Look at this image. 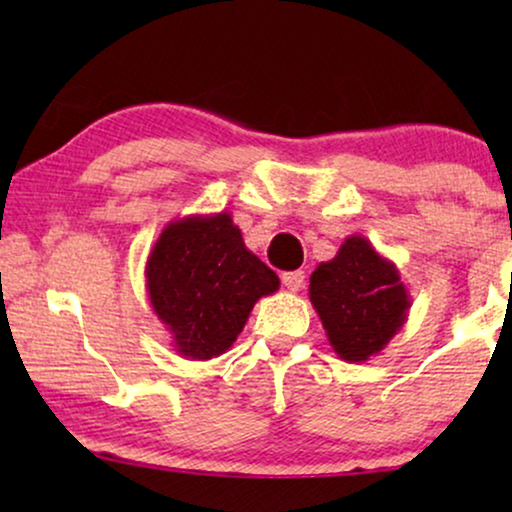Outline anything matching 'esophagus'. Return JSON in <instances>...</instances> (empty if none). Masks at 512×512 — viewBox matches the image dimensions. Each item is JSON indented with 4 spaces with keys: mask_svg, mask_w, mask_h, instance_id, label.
<instances>
[{
    "mask_svg": "<svg viewBox=\"0 0 512 512\" xmlns=\"http://www.w3.org/2000/svg\"><path fill=\"white\" fill-rule=\"evenodd\" d=\"M282 284H284L289 291H300V289H303V284H305V272H303V270L284 272V275H282Z\"/></svg>",
    "mask_w": 512,
    "mask_h": 512,
    "instance_id": "1",
    "label": "esophagus"
}]
</instances>
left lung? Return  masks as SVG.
Segmentation results:
<instances>
[{
  "mask_svg": "<svg viewBox=\"0 0 512 512\" xmlns=\"http://www.w3.org/2000/svg\"><path fill=\"white\" fill-rule=\"evenodd\" d=\"M310 300L342 361L377 356L408 321L412 305L396 263L363 235H349L310 277Z\"/></svg>",
  "mask_w": 512,
  "mask_h": 512,
  "instance_id": "obj_1",
  "label": "left lung"
}]
</instances>
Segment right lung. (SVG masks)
<instances>
[{
    "instance_id": "right-lung-1",
    "label": "right lung",
    "mask_w": 512,
    "mask_h": 512,
    "mask_svg": "<svg viewBox=\"0 0 512 512\" xmlns=\"http://www.w3.org/2000/svg\"><path fill=\"white\" fill-rule=\"evenodd\" d=\"M279 277L244 247L228 212L170 221L146 258V293L174 352L209 361L233 347Z\"/></svg>"
}]
</instances>
